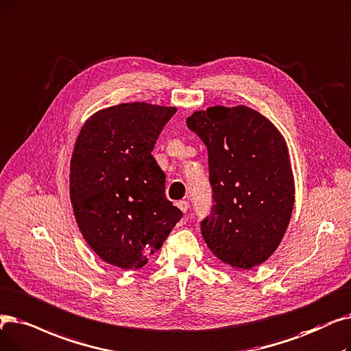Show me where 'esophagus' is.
<instances>
[{
	"mask_svg": "<svg viewBox=\"0 0 351 351\" xmlns=\"http://www.w3.org/2000/svg\"><path fill=\"white\" fill-rule=\"evenodd\" d=\"M176 206H178L182 212H188V209H189V202H188V201H179V202H176Z\"/></svg>",
	"mask_w": 351,
	"mask_h": 351,
	"instance_id": "obj_1",
	"label": "esophagus"
}]
</instances>
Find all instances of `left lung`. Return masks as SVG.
Returning a JSON list of instances; mask_svg holds the SVG:
<instances>
[{"label":"left lung","instance_id":"1","mask_svg":"<svg viewBox=\"0 0 351 351\" xmlns=\"http://www.w3.org/2000/svg\"><path fill=\"white\" fill-rule=\"evenodd\" d=\"M208 149L210 213L201 232L212 254L250 269L274 254L294 208V178L278 129L247 106H213L186 119Z\"/></svg>","mask_w":351,"mask_h":351}]
</instances>
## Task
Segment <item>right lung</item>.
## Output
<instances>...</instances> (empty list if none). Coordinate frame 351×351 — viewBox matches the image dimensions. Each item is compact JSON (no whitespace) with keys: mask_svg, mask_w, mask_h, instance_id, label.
<instances>
[{"mask_svg":"<svg viewBox=\"0 0 351 351\" xmlns=\"http://www.w3.org/2000/svg\"><path fill=\"white\" fill-rule=\"evenodd\" d=\"M176 108L123 103L82 128L70 163V199L83 238L103 261L143 267L182 212L165 196V172L152 150Z\"/></svg>","mask_w":351,"mask_h":351,"instance_id":"add662e5","label":"right lung"}]
</instances>
